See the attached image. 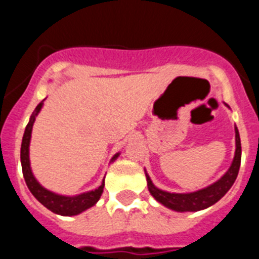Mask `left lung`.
I'll list each match as a JSON object with an SVG mask.
<instances>
[{"label": "left lung", "mask_w": 259, "mask_h": 259, "mask_svg": "<svg viewBox=\"0 0 259 259\" xmlns=\"http://www.w3.org/2000/svg\"><path fill=\"white\" fill-rule=\"evenodd\" d=\"M226 106H228L226 104ZM235 134H236V152L231 167L228 171L222 176L218 182L209 185L206 188L200 189V191L192 192V193H170L164 192L162 189L157 188L153 182L150 180L149 175L145 172L146 182H148V188L153 197L161 202L163 206L168 207L175 211H198L206 207L211 206L215 202H218L224 194L230 191L237 178V174L240 170V163H241V143H240V135L237 127H235Z\"/></svg>", "instance_id": "obj_1"}]
</instances>
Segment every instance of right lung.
Segmentation results:
<instances>
[{
    "label": "right lung",
    "mask_w": 259,
    "mask_h": 259,
    "mask_svg": "<svg viewBox=\"0 0 259 259\" xmlns=\"http://www.w3.org/2000/svg\"><path fill=\"white\" fill-rule=\"evenodd\" d=\"M41 107H42V102H40V104L36 106L35 111L32 113L28 124H27L26 127V131H24V135H23L22 148H20V162H22L23 176H24L27 187H28V189L31 191V193L35 196L36 200L40 203H42V205H44L47 209H49L50 211L56 212V214L59 215H65V217L77 215L80 214V212H83L84 210L92 207L93 205L100 200L102 192H104L105 183L102 182V184L100 185L97 189H95V191L85 192V193L72 196V197L53 193V192L45 189L42 185L38 184V182L35 179L33 174H32L31 166H29V141H31L32 127H33L36 116L40 113ZM119 153H116L111 161L116 159Z\"/></svg>",
    "instance_id": "1"
}]
</instances>
